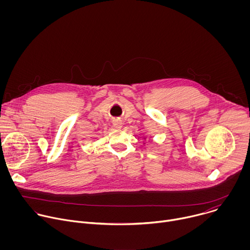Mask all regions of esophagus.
Instances as JSON below:
<instances>
[{
  "mask_svg": "<svg viewBox=\"0 0 250 250\" xmlns=\"http://www.w3.org/2000/svg\"><path fill=\"white\" fill-rule=\"evenodd\" d=\"M113 125H114V127H115V128H121V127L123 126V123H122V121H120V120H115V121L113 122Z\"/></svg>",
  "mask_w": 250,
  "mask_h": 250,
  "instance_id": "34e87169",
  "label": "esophagus"
}]
</instances>
